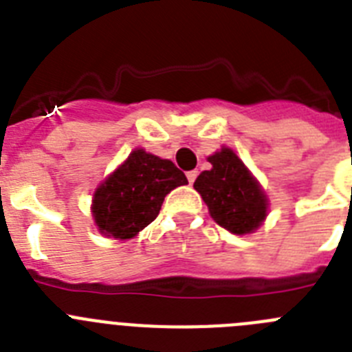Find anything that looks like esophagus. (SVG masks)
Returning a JSON list of instances; mask_svg holds the SVG:
<instances>
[{"label": "esophagus", "instance_id": "obj_1", "mask_svg": "<svg viewBox=\"0 0 352 352\" xmlns=\"http://www.w3.org/2000/svg\"><path fill=\"white\" fill-rule=\"evenodd\" d=\"M186 175H188L189 184H192L196 180V177H198V172H196V170H191V172H188V173H186Z\"/></svg>", "mask_w": 352, "mask_h": 352}]
</instances>
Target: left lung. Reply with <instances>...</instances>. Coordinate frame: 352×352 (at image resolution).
Masks as SVG:
<instances>
[{
  "mask_svg": "<svg viewBox=\"0 0 352 352\" xmlns=\"http://www.w3.org/2000/svg\"><path fill=\"white\" fill-rule=\"evenodd\" d=\"M210 170L195 180L212 219L235 235L252 233L267 217L268 199L258 180L231 148L208 156Z\"/></svg>",
  "mask_w": 352,
  "mask_h": 352,
  "instance_id": "1",
  "label": "left lung"
}]
</instances>
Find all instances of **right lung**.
<instances>
[{"label": "right lung", "mask_w": 352, "mask_h": 352, "mask_svg": "<svg viewBox=\"0 0 352 352\" xmlns=\"http://www.w3.org/2000/svg\"><path fill=\"white\" fill-rule=\"evenodd\" d=\"M184 184L188 179L172 161L135 148L94 191V224L101 235L133 239L156 219L164 196Z\"/></svg>", "instance_id": "right-lung-1"}]
</instances>
